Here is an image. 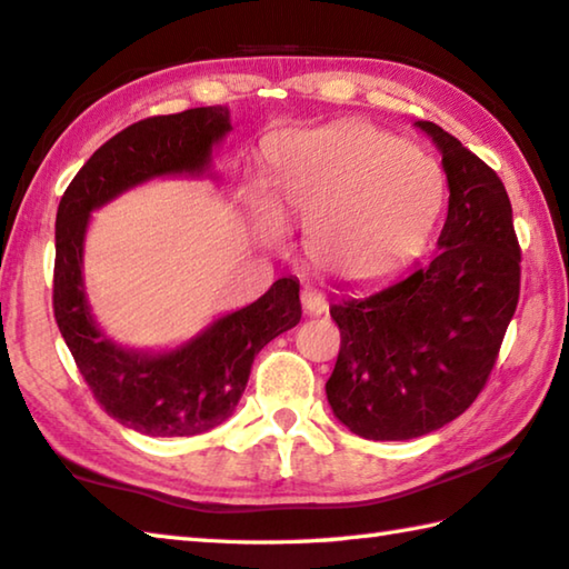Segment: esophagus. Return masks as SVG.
Listing matches in <instances>:
<instances>
[{
    "label": "esophagus",
    "mask_w": 569,
    "mask_h": 569,
    "mask_svg": "<svg viewBox=\"0 0 569 569\" xmlns=\"http://www.w3.org/2000/svg\"><path fill=\"white\" fill-rule=\"evenodd\" d=\"M301 303H303V308H306V313H308V316H320V313H326V311H328L326 298L320 296L318 291H311V288H308V291H303V293H301Z\"/></svg>",
    "instance_id": "obj_1"
}]
</instances>
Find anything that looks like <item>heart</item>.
I'll return each instance as SVG.
<instances>
[{
  "label": "heart",
  "mask_w": 569,
  "mask_h": 569,
  "mask_svg": "<svg viewBox=\"0 0 569 569\" xmlns=\"http://www.w3.org/2000/svg\"><path fill=\"white\" fill-rule=\"evenodd\" d=\"M276 206H256V231L283 239L281 212L308 231L326 273L376 281L416 256L442 206L436 159L368 123H333L286 139L276 153Z\"/></svg>",
  "instance_id": "1"
}]
</instances>
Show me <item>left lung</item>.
Here are the masks:
<instances>
[{
    "label": "left lung",
    "instance_id": "8db88e82",
    "mask_svg": "<svg viewBox=\"0 0 569 569\" xmlns=\"http://www.w3.org/2000/svg\"><path fill=\"white\" fill-rule=\"evenodd\" d=\"M416 127L442 153L450 189L438 251L390 286L330 303L340 350L326 396L368 440L420 438L462 416L488 383L520 298V246L500 177L438 123Z\"/></svg>",
    "mask_w": 569,
    "mask_h": 569
}]
</instances>
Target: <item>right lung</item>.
I'll list each match as a JSON object with an SVG mask.
<instances>
[{
    "instance_id": "add662e5",
    "label": "right lung",
    "mask_w": 569,
    "mask_h": 569,
    "mask_svg": "<svg viewBox=\"0 0 569 569\" xmlns=\"http://www.w3.org/2000/svg\"><path fill=\"white\" fill-rule=\"evenodd\" d=\"M231 131L229 107L186 109L131 123L94 151L57 211L54 318L79 373L113 420L151 438H186L233 416L253 358L301 320L296 278H278L251 306L216 318L171 350L123 348L97 326L84 286L91 211L161 177H203Z\"/></svg>"
}]
</instances>
